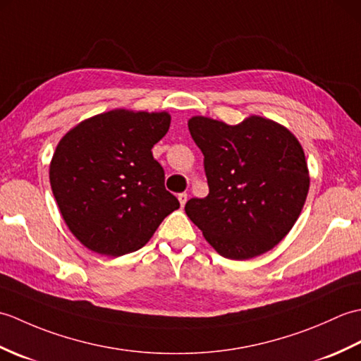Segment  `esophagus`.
I'll return each mask as SVG.
<instances>
[{"instance_id":"34e87169","label":"esophagus","mask_w":361,"mask_h":361,"mask_svg":"<svg viewBox=\"0 0 361 361\" xmlns=\"http://www.w3.org/2000/svg\"><path fill=\"white\" fill-rule=\"evenodd\" d=\"M178 202H180L181 208H183V206H185V204H186V202H188V194H186V192L178 194Z\"/></svg>"}]
</instances>
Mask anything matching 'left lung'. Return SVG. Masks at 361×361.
Segmentation results:
<instances>
[{
    "instance_id": "left-lung-1",
    "label": "left lung",
    "mask_w": 361,
    "mask_h": 361,
    "mask_svg": "<svg viewBox=\"0 0 361 361\" xmlns=\"http://www.w3.org/2000/svg\"><path fill=\"white\" fill-rule=\"evenodd\" d=\"M204 155L209 194L185 211L220 256L248 260L273 250L302 211L307 161L298 137L279 122L250 114L239 124L206 116L188 121Z\"/></svg>"
}]
</instances>
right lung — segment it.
I'll return each instance as SVG.
<instances>
[{
  "mask_svg": "<svg viewBox=\"0 0 361 361\" xmlns=\"http://www.w3.org/2000/svg\"><path fill=\"white\" fill-rule=\"evenodd\" d=\"M169 127L167 111L114 109L83 119L59 141L49 164L51 189L83 247L110 257L128 255L180 208L152 155Z\"/></svg>",
  "mask_w": 361,
  "mask_h": 361,
  "instance_id": "right-lung-1",
  "label": "right lung"
}]
</instances>
